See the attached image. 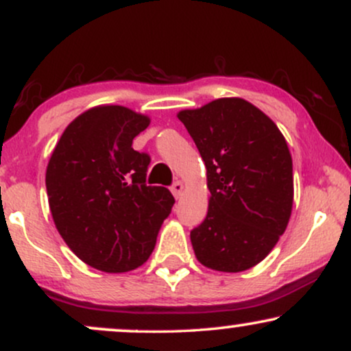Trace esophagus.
I'll list each match as a JSON object with an SVG mask.
<instances>
[{"mask_svg": "<svg viewBox=\"0 0 351 351\" xmlns=\"http://www.w3.org/2000/svg\"><path fill=\"white\" fill-rule=\"evenodd\" d=\"M183 189H184V184L181 183L180 180L175 181V183L171 184V193H173V196H175V198H180V196L183 195Z\"/></svg>", "mask_w": 351, "mask_h": 351, "instance_id": "34e87169", "label": "esophagus"}]
</instances>
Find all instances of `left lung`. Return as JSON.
Here are the masks:
<instances>
[{
	"instance_id": "8db88e82",
	"label": "left lung",
	"mask_w": 351,
	"mask_h": 351,
	"mask_svg": "<svg viewBox=\"0 0 351 351\" xmlns=\"http://www.w3.org/2000/svg\"><path fill=\"white\" fill-rule=\"evenodd\" d=\"M178 119L206 165V219L191 231L196 259L221 272L265 259L291 219L292 156L277 125L239 97L216 99Z\"/></svg>"
}]
</instances>
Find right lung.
Here are the masks:
<instances>
[{"label": "right lung", "mask_w": 351, "mask_h": 351, "mask_svg": "<svg viewBox=\"0 0 351 351\" xmlns=\"http://www.w3.org/2000/svg\"><path fill=\"white\" fill-rule=\"evenodd\" d=\"M150 125L122 106H99L67 125L46 170V189L59 234L80 261L119 274L150 257L175 198L147 186L150 156L132 148Z\"/></svg>", "instance_id": "1"}]
</instances>
